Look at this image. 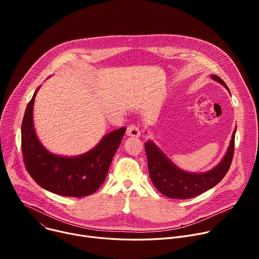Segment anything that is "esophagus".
<instances>
[{"label":"esophagus","instance_id":"obj_1","mask_svg":"<svg viewBox=\"0 0 259 259\" xmlns=\"http://www.w3.org/2000/svg\"><path fill=\"white\" fill-rule=\"evenodd\" d=\"M127 135H128V137H131V138H140L141 137V130L137 125L131 124L127 128Z\"/></svg>","mask_w":259,"mask_h":259}]
</instances>
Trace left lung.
<instances>
[{
	"label": "left lung",
	"mask_w": 259,
	"mask_h": 259,
	"mask_svg": "<svg viewBox=\"0 0 259 259\" xmlns=\"http://www.w3.org/2000/svg\"><path fill=\"white\" fill-rule=\"evenodd\" d=\"M211 77L229 90L220 76L211 75ZM235 132L236 128L220 164L203 173H190L182 170L152 141H147L145 150L148 158V169L154 187L167 197L187 199L195 197L216 186L224 179L232 162Z\"/></svg>",
	"instance_id": "obj_1"
}]
</instances>
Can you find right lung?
Returning <instances> with one entry per match:
<instances>
[{"instance_id":"1","label":"right lung","mask_w":259,"mask_h":259,"mask_svg":"<svg viewBox=\"0 0 259 259\" xmlns=\"http://www.w3.org/2000/svg\"><path fill=\"white\" fill-rule=\"evenodd\" d=\"M27 105L22 121V153L33 181L54 194L84 197L105 182L126 127L109 132L90 151L67 157L53 154L40 144L33 126V104L37 90Z\"/></svg>"}]
</instances>
